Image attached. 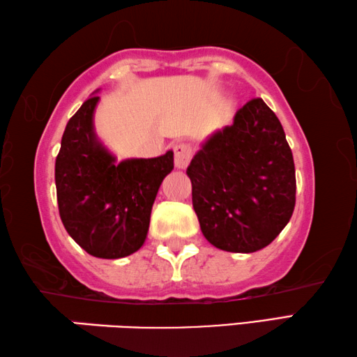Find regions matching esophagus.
Here are the masks:
<instances>
[{
	"label": "esophagus",
	"mask_w": 357,
	"mask_h": 357,
	"mask_svg": "<svg viewBox=\"0 0 357 357\" xmlns=\"http://www.w3.org/2000/svg\"><path fill=\"white\" fill-rule=\"evenodd\" d=\"M174 158H175V166L178 169H185L190 165L192 158V147L190 144H177L174 147Z\"/></svg>",
	"instance_id": "34e87169"
}]
</instances>
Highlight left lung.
<instances>
[{
    "mask_svg": "<svg viewBox=\"0 0 357 357\" xmlns=\"http://www.w3.org/2000/svg\"><path fill=\"white\" fill-rule=\"evenodd\" d=\"M205 238L227 252H255L282 232L296 201L295 162L282 125L261 98L236 111L186 169Z\"/></svg>",
    "mask_w": 357,
    "mask_h": 357,
    "instance_id": "1",
    "label": "left lung"
}]
</instances>
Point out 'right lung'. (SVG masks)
Wrapping results in <instances>:
<instances>
[{
  "instance_id": "1",
  "label": "right lung",
  "mask_w": 357,
  "mask_h": 357,
  "mask_svg": "<svg viewBox=\"0 0 357 357\" xmlns=\"http://www.w3.org/2000/svg\"><path fill=\"white\" fill-rule=\"evenodd\" d=\"M92 96L67 122L56 156L54 182L67 234L98 259H122L147 238L156 192L174 169V152L116 162L93 131Z\"/></svg>"
}]
</instances>
